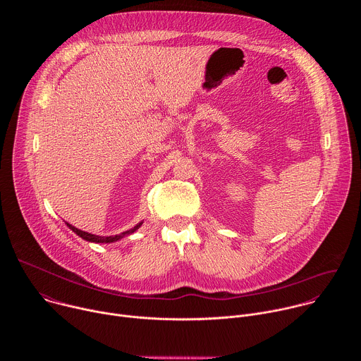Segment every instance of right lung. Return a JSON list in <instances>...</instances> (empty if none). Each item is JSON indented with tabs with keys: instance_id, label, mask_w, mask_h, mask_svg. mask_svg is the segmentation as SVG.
<instances>
[{
	"instance_id": "1",
	"label": "right lung",
	"mask_w": 361,
	"mask_h": 361,
	"mask_svg": "<svg viewBox=\"0 0 361 361\" xmlns=\"http://www.w3.org/2000/svg\"><path fill=\"white\" fill-rule=\"evenodd\" d=\"M77 235H80L82 240H85V241H91V243H114V241H118L120 238H123V237H126V235H130V234H133L135 230H138L140 227H141V224H142V221L141 223H138L134 228H131V230H127V231H124V233H121V234H117V235H109V237H104V235H95V234H91V233H87V231H82V230H78L77 227H74V226H71V224H68V223H66Z\"/></svg>"
}]
</instances>
